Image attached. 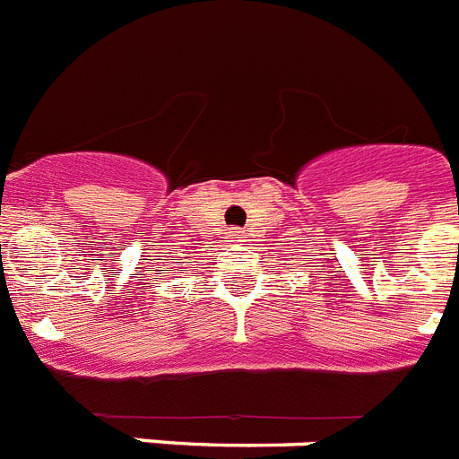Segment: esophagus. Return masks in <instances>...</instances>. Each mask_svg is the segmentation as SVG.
<instances>
[{
	"instance_id": "obj_1",
	"label": "esophagus",
	"mask_w": 459,
	"mask_h": 459,
	"mask_svg": "<svg viewBox=\"0 0 459 459\" xmlns=\"http://www.w3.org/2000/svg\"><path fill=\"white\" fill-rule=\"evenodd\" d=\"M230 238H232V241H244V232L234 230V232H230Z\"/></svg>"
}]
</instances>
